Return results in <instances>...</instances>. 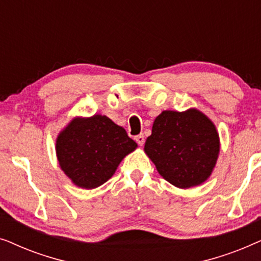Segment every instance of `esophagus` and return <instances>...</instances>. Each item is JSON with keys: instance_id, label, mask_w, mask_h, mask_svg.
Returning <instances> with one entry per match:
<instances>
[{"instance_id": "esophagus-1", "label": "esophagus", "mask_w": 261, "mask_h": 261, "mask_svg": "<svg viewBox=\"0 0 261 261\" xmlns=\"http://www.w3.org/2000/svg\"><path fill=\"white\" fill-rule=\"evenodd\" d=\"M134 139H135V141L138 142V145L142 146V145L145 144V137H144V134H139V135H137V137H135Z\"/></svg>"}]
</instances>
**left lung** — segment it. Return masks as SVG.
<instances>
[{"label": "left lung", "mask_w": 261, "mask_h": 261, "mask_svg": "<svg viewBox=\"0 0 261 261\" xmlns=\"http://www.w3.org/2000/svg\"><path fill=\"white\" fill-rule=\"evenodd\" d=\"M144 149L164 179L189 189L210 177L220 153V139L215 124L199 110H164L155 117Z\"/></svg>", "instance_id": "8db88e82"}]
</instances>
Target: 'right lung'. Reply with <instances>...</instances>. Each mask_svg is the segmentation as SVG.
I'll return each instance as SVG.
<instances>
[{
  "label": "right lung",
  "instance_id": "add662e5",
  "mask_svg": "<svg viewBox=\"0 0 261 261\" xmlns=\"http://www.w3.org/2000/svg\"><path fill=\"white\" fill-rule=\"evenodd\" d=\"M137 147L126 130L106 115L74 117L56 141L60 169L83 189L105 184Z\"/></svg>",
  "mask_w": 261,
  "mask_h": 261
}]
</instances>
